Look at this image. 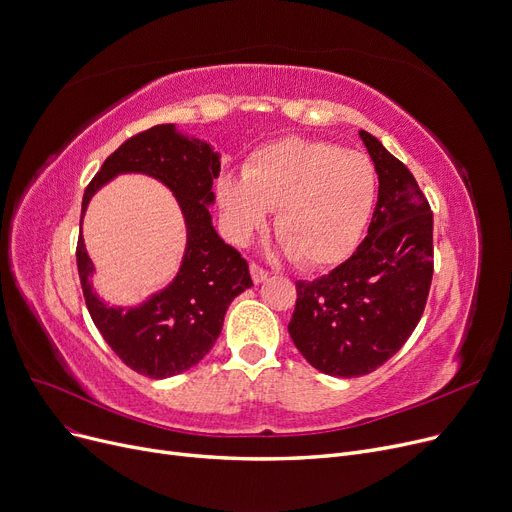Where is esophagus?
Segmentation results:
<instances>
[{"label": "esophagus", "instance_id": "1", "mask_svg": "<svg viewBox=\"0 0 512 512\" xmlns=\"http://www.w3.org/2000/svg\"><path fill=\"white\" fill-rule=\"evenodd\" d=\"M251 278H253V282H255V284H261V282L267 278V272L263 270V267H259V265H255V263H251Z\"/></svg>", "mask_w": 512, "mask_h": 512}]
</instances>
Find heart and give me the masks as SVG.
<instances>
[{
  "mask_svg": "<svg viewBox=\"0 0 512 512\" xmlns=\"http://www.w3.org/2000/svg\"><path fill=\"white\" fill-rule=\"evenodd\" d=\"M230 238L245 245L278 209L280 251L305 267L332 265L355 249L375 199L369 157L338 145L282 139L261 147L249 164L215 184Z\"/></svg>",
  "mask_w": 512,
  "mask_h": 512,
  "instance_id": "b5f03b06",
  "label": "heart"
}]
</instances>
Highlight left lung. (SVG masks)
<instances>
[{"label":"left lung","mask_w":512,"mask_h":512,"mask_svg":"<svg viewBox=\"0 0 512 512\" xmlns=\"http://www.w3.org/2000/svg\"><path fill=\"white\" fill-rule=\"evenodd\" d=\"M378 203L357 251L328 276L297 282L288 334L321 373L359 378L400 351L419 324L434 274V215L413 174L369 132Z\"/></svg>","instance_id":"left-lung-1"}]
</instances>
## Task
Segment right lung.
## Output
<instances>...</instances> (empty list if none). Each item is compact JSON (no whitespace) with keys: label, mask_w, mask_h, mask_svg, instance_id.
<instances>
[{"label":"right lung","mask_w":512,"mask_h":512,"mask_svg":"<svg viewBox=\"0 0 512 512\" xmlns=\"http://www.w3.org/2000/svg\"><path fill=\"white\" fill-rule=\"evenodd\" d=\"M220 153L176 124H157L128 139L103 161L83 197V222L91 199L124 174L164 184L184 220L186 245L174 280L132 305H110L93 284L97 274L80 234L76 265L93 324L112 351L137 373L164 380L197 365L218 340L224 315L240 292L253 286L249 265L218 236L209 207L220 174Z\"/></svg>","instance_id":"right-lung-1"}]
</instances>
